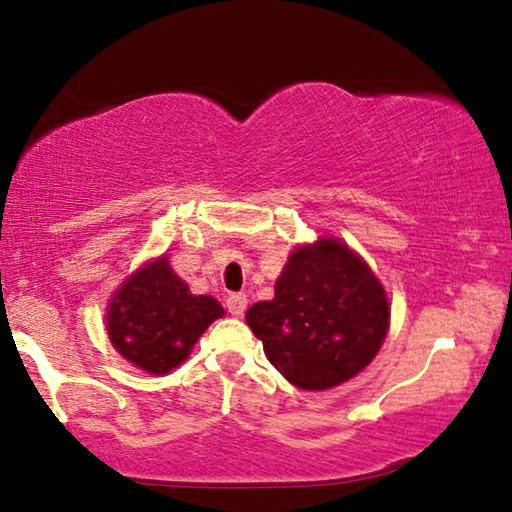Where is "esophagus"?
Masks as SVG:
<instances>
[{
	"label": "esophagus",
	"mask_w": 512,
	"mask_h": 512,
	"mask_svg": "<svg viewBox=\"0 0 512 512\" xmlns=\"http://www.w3.org/2000/svg\"><path fill=\"white\" fill-rule=\"evenodd\" d=\"M225 307H228L232 316H244V311L248 307V298L244 293H230L228 300H225Z\"/></svg>",
	"instance_id": "obj_1"
}]
</instances>
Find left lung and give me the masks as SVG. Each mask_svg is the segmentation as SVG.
Listing matches in <instances>:
<instances>
[{
  "mask_svg": "<svg viewBox=\"0 0 512 512\" xmlns=\"http://www.w3.org/2000/svg\"><path fill=\"white\" fill-rule=\"evenodd\" d=\"M268 361L293 386L327 391L377 357L391 323L386 291L370 266L334 237L298 246L275 298L246 311Z\"/></svg>",
  "mask_w": 512,
  "mask_h": 512,
  "instance_id": "1",
  "label": "left lung"
}]
</instances>
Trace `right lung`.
<instances>
[{
  "mask_svg": "<svg viewBox=\"0 0 512 512\" xmlns=\"http://www.w3.org/2000/svg\"><path fill=\"white\" fill-rule=\"evenodd\" d=\"M223 314L214 298L194 296L162 255L137 268L115 291L106 329L121 357L151 375H167Z\"/></svg>",
  "mask_w": 512,
  "mask_h": 512,
  "instance_id": "1",
  "label": "right lung"
}]
</instances>
